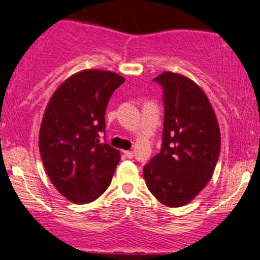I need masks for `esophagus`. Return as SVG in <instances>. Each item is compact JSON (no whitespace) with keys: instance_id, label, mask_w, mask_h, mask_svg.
I'll use <instances>...</instances> for the list:
<instances>
[{"instance_id":"34e87169","label":"esophagus","mask_w":260,"mask_h":260,"mask_svg":"<svg viewBox=\"0 0 260 260\" xmlns=\"http://www.w3.org/2000/svg\"><path fill=\"white\" fill-rule=\"evenodd\" d=\"M124 154H126V157H128V158H132L134 156L133 151H124Z\"/></svg>"}]
</instances>
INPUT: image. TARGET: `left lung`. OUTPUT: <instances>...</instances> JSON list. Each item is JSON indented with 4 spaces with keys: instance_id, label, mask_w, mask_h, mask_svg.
<instances>
[{
    "instance_id": "1",
    "label": "left lung",
    "mask_w": 260,
    "mask_h": 260,
    "mask_svg": "<svg viewBox=\"0 0 260 260\" xmlns=\"http://www.w3.org/2000/svg\"><path fill=\"white\" fill-rule=\"evenodd\" d=\"M153 80L163 86V145L144 167V179L159 203L180 208L211 180L221 132L208 96L192 79L163 72Z\"/></svg>"
}]
</instances>
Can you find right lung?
<instances>
[{"instance_id":"1","label":"right lung","mask_w":260,"mask_h":260,"mask_svg":"<svg viewBox=\"0 0 260 260\" xmlns=\"http://www.w3.org/2000/svg\"><path fill=\"white\" fill-rule=\"evenodd\" d=\"M124 80L110 71H80L56 88L45 108L42 160L52 185L72 203L93 202L110 185L121 154L98 138L111 94Z\"/></svg>"}]
</instances>
